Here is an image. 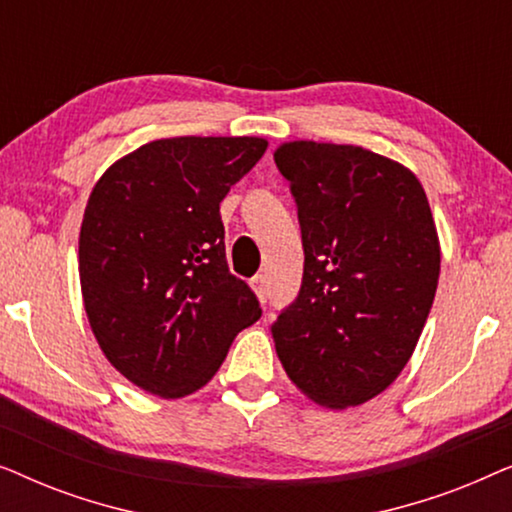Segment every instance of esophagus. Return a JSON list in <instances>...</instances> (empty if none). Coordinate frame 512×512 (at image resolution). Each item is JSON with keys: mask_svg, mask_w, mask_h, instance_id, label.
<instances>
[{"mask_svg": "<svg viewBox=\"0 0 512 512\" xmlns=\"http://www.w3.org/2000/svg\"><path fill=\"white\" fill-rule=\"evenodd\" d=\"M251 289L256 291V296L265 300L268 298V284H265V277L263 275H256L254 279H251Z\"/></svg>", "mask_w": 512, "mask_h": 512, "instance_id": "34e87169", "label": "esophagus"}]
</instances>
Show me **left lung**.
<instances>
[{"instance_id": "8db88e82", "label": "left lung", "mask_w": 512, "mask_h": 512, "mask_svg": "<svg viewBox=\"0 0 512 512\" xmlns=\"http://www.w3.org/2000/svg\"><path fill=\"white\" fill-rule=\"evenodd\" d=\"M275 163L303 235L298 298L272 324L291 382L342 410L401 375L429 317L440 244L408 167L352 144L289 142Z\"/></svg>"}]
</instances>
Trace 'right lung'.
<instances>
[{"mask_svg": "<svg viewBox=\"0 0 512 512\" xmlns=\"http://www.w3.org/2000/svg\"><path fill=\"white\" fill-rule=\"evenodd\" d=\"M268 149L261 137L156 139L97 181L79 235V277L97 345L153 396L212 380L235 335L261 319L230 275L219 205Z\"/></svg>", "mask_w": 512, "mask_h": 512, "instance_id": "right-lung-1", "label": "right lung"}]
</instances>
